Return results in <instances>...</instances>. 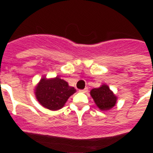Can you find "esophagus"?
<instances>
[{"mask_svg": "<svg viewBox=\"0 0 153 153\" xmlns=\"http://www.w3.org/2000/svg\"><path fill=\"white\" fill-rule=\"evenodd\" d=\"M79 92H80V93H86L87 92H88V88H84V89H83V90H79Z\"/></svg>", "mask_w": 153, "mask_h": 153, "instance_id": "esophagus-1", "label": "esophagus"}]
</instances>
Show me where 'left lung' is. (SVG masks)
<instances>
[{
	"mask_svg": "<svg viewBox=\"0 0 153 153\" xmlns=\"http://www.w3.org/2000/svg\"><path fill=\"white\" fill-rule=\"evenodd\" d=\"M90 95L93 97L96 106L101 111H109L115 106L117 102V96L110 89L107 84H102L97 88L90 91Z\"/></svg>",
	"mask_w": 153,
	"mask_h": 153,
	"instance_id": "8db88e82",
	"label": "left lung"
}]
</instances>
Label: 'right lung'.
<instances>
[{
  "mask_svg": "<svg viewBox=\"0 0 153 153\" xmlns=\"http://www.w3.org/2000/svg\"><path fill=\"white\" fill-rule=\"evenodd\" d=\"M76 89L60 77L47 79L44 76L35 86L34 93L42 106L51 111L61 109Z\"/></svg>",
  "mask_w": 153,
  "mask_h": 153,
  "instance_id": "add662e5",
  "label": "right lung"
}]
</instances>
